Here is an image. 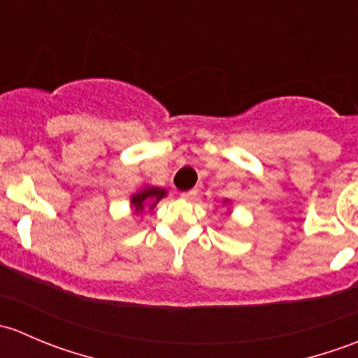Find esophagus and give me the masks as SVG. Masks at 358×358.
<instances>
[{
    "label": "esophagus",
    "instance_id": "esophagus-1",
    "mask_svg": "<svg viewBox=\"0 0 358 358\" xmlns=\"http://www.w3.org/2000/svg\"><path fill=\"white\" fill-rule=\"evenodd\" d=\"M196 194H197V190L192 189V190H187V192H182L180 194V197H182V199H194V196H196Z\"/></svg>",
    "mask_w": 358,
    "mask_h": 358
}]
</instances>
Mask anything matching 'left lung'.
Returning a JSON list of instances; mask_svg holds the SVG:
<instances>
[{"label":"left lung","mask_w":358,"mask_h":358,"mask_svg":"<svg viewBox=\"0 0 358 358\" xmlns=\"http://www.w3.org/2000/svg\"><path fill=\"white\" fill-rule=\"evenodd\" d=\"M225 202H227V201H225Z\"/></svg>","instance_id":"left-lung-1"}]
</instances>
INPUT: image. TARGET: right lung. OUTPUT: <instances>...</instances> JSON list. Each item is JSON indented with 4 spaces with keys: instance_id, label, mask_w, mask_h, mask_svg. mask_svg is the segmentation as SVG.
Wrapping results in <instances>:
<instances>
[{
    "instance_id": "add662e5",
    "label": "right lung",
    "mask_w": 358,
    "mask_h": 358,
    "mask_svg": "<svg viewBox=\"0 0 358 358\" xmlns=\"http://www.w3.org/2000/svg\"><path fill=\"white\" fill-rule=\"evenodd\" d=\"M166 189H159V187H149L147 185L145 189L138 190L136 194L131 196V206L135 209V213H143L145 208L149 206V209L156 208V204L162 197L166 196Z\"/></svg>"
}]
</instances>
